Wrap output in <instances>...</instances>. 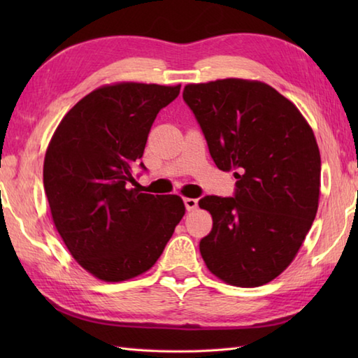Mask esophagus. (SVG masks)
<instances>
[{
    "label": "esophagus",
    "instance_id": "1",
    "mask_svg": "<svg viewBox=\"0 0 358 358\" xmlns=\"http://www.w3.org/2000/svg\"><path fill=\"white\" fill-rule=\"evenodd\" d=\"M185 206L189 212L195 210L196 206H199V200H196V199H185Z\"/></svg>",
    "mask_w": 358,
    "mask_h": 358
}]
</instances>
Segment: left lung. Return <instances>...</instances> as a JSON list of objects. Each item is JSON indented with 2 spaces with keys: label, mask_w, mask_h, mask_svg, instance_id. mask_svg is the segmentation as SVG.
I'll return each instance as SVG.
<instances>
[{
  "label": "left lung",
  "mask_w": 358,
  "mask_h": 358,
  "mask_svg": "<svg viewBox=\"0 0 358 358\" xmlns=\"http://www.w3.org/2000/svg\"><path fill=\"white\" fill-rule=\"evenodd\" d=\"M183 98L218 169L237 171L234 196L199 201L212 215L203 260L227 285L269 283L292 263L317 215L322 159L313 127L263 81L186 85Z\"/></svg>",
  "instance_id": "obj_1"
}]
</instances>
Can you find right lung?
<instances>
[{
	"mask_svg": "<svg viewBox=\"0 0 358 358\" xmlns=\"http://www.w3.org/2000/svg\"><path fill=\"white\" fill-rule=\"evenodd\" d=\"M180 87L101 86L83 96L52 135L43 181L53 224L75 262L98 280L118 283L149 271L185 215L181 196L131 187L152 123Z\"/></svg>",
	"mask_w": 358,
	"mask_h": 358,
	"instance_id": "1",
	"label": "right lung"
}]
</instances>
